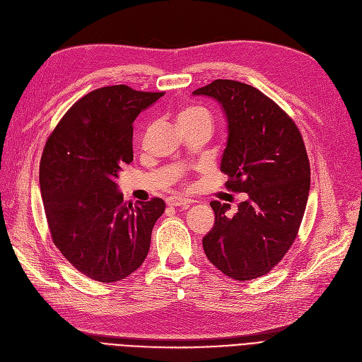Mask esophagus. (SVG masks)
I'll use <instances>...</instances> for the list:
<instances>
[{
	"label": "esophagus",
	"mask_w": 362,
	"mask_h": 362,
	"mask_svg": "<svg viewBox=\"0 0 362 362\" xmlns=\"http://www.w3.org/2000/svg\"><path fill=\"white\" fill-rule=\"evenodd\" d=\"M191 204H192L191 199L182 198V197H170L167 199V206L170 207H189Z\"/></svg>",
	"instance_id": "obj_1"
}]
</instances>
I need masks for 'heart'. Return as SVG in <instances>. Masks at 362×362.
<instances>
[{
  "instance_id": "b5f03b06",
  "label": "heart",
  "mask_w": 362,
  "mask_h": 362,
  "mask_svg": "<svg viewBox=\"0 0 362 362\" xmlns=\"http://www.w3.org/2000/svg\"><path fill=\"white\" fill-rule=\"evenodd\" d=\"M201 118L210 119L209 112L206 111V109H202V107H189V109H185V111H182V112L179 114L177 122H179V124H183V122H191V121L201 119Z\"/></svg>"
}]
</instances>
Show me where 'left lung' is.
Here are the masks:
<instances>
[{
  "mask_svg": "<svg viewBox=\"0 0 362 362\" xmlns=\"http://www.w3.org/2000/svg\"><path fill=\"white\" fill-rule=\"evenodd\" d=\"M194 96L216 100L226 118L228 139L220 170L226 186L245 192L238 211L211 201L214 226L202 238L207 259L237 281L268 274L296 240L310 187V168L300 132L262 91L216 80Z\"/></svg>",
  "mask_w": 362,
  "mask_h": 362,
  "instance_id": "1",
  "label": "left lung"
}]
</instances>
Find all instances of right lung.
<instances>
[{
    "instance_id": "1",
    "label": "right lung",
    "mask_w": 362,
    "mask_h": 362,
    "mask_svg": "<svg viewBox=\"0 0 362 362\" xmlns=\"http://www.w3.org/2000/svg\"><path fill=\"white\" fill-rule=\"evenodd\" d=\"M164 93L127 86L78 100L47 140L40 187L52 238L75 269L99 282L133 274L148 256L161 198L124 202L117 180L133 161V122Z\"/></svg>"
}]
</instances>
